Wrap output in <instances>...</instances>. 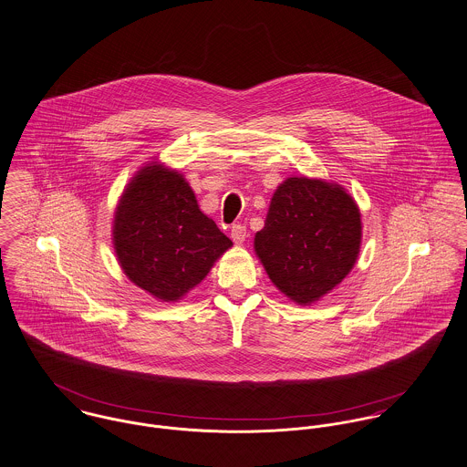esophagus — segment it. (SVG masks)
<instances>
[{
	"mask_svg": "<svg viewBox=\"0 0 467 467\" xmlns=\"http://www.w3.org/2000/svg\"><path fill=\"white\" fill-rule=\"evenodd\" d=\"M231 238H233V242L238 244V245L244 244L245 238H247V227L242 225V223L233 225V227H231Z\"/></svg>",
	"mask_w": 467,
	"mask_h": 467,
	"instance_id": "1",
	"label": "esophagus"
}]
</instances>
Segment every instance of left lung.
Instances as JSON below:
<instances>
[{
    "instance_id": "1",
    "label": "left lung",
    "mask_w": 467,
    "mask_h": 467,
    "mask_svg": "<svg viewBox=\"0 0 467 467\" xmlns=\"http://www.w3.org/2000/svg\"><path fill=\"white\" fill-rule=\"evenodd\" d=\"M360 240V211L340 186L290 177L272 197L254 249L272 283L310 305L351 272Z\"/></svg>"
}]
</instances>
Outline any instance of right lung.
<instances>
[{"mask_svg":"<svg viewBox=\"0 0 467 467\" xmlns=\"http://www.w3.org/2000/svg\"><path fill=\"white\" fill-rule=\"evenodd\" d=\"M112 234L129 279L162 301L181 299L233 245L199 209L184 177L157 164L125 190Z\"/></svg>","mask_w":467,"mask_h":467,"instance_id":"1","label":"right lung"}]
</instances>
